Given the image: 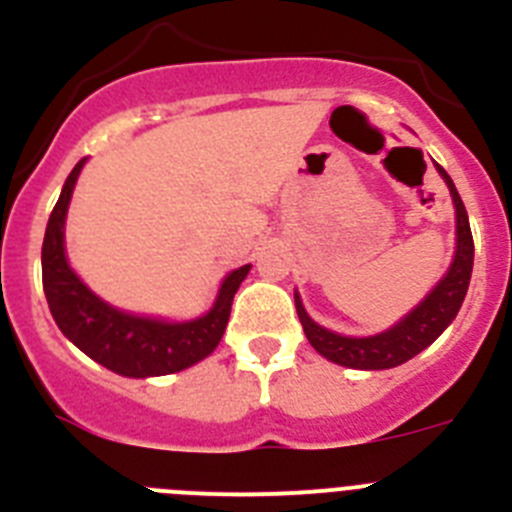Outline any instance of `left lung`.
Returning a JSON list of instances; mask_svg holds the SVG:
<instances>
[{"mask_svg":"<svg viewBox=\"0 0 512 512\" xmlns=\"http://www.w3.org/2000/svg\"><path fill=\"white\" fill-rule=\"evenodd\" d=\"M438 176H441L446 187H449L451 202H454L456 215V246L454 259H451L449 269L438 279L436 287L408 312L402 315L395 325L387 330H379L374 336H343L336 330L323 328L320 323L307 315L305 305H302L300 292L295 289V307L300 315V323L305 328V336L310 346L325 356L328 361L338 366H348V369H364V372H379V369H392L420 351L431 346L443 330L454 323L456 312H459L461 302L467 297L469 279H472L474 266V241L472 228H469L467 207L461 202L459 192H456L451 176L436 164Z\"/></svg>","mask_w":512,"mask_h":512,"instance_id":"left-lung-1","label":"left lung"}]
</instances>
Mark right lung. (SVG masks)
Returning a JSON list of instances; mask_svg holds the SVG:
<instances>
[{
	"label": "right lung",
	"mask_w": 512,
	"mask_h": 512,
	"mask_svg": "<svg viewBox=\"0 0 512 512\" xmlns=\"http://www.w3.org/2000/svg\"><path fill=\"white\" fill-rule=\"evenodd\" d=\"M84 164L87 158L63 184L43 238V289L53 320L79 351L120 377H164L200 364L223 338L233 297L251 264L228 271L212 307L197 318L166 320L110 305L84 284L66 256V215Z\"/></svg>",
	"instance_id": "obj_1"
}]
</instances>
